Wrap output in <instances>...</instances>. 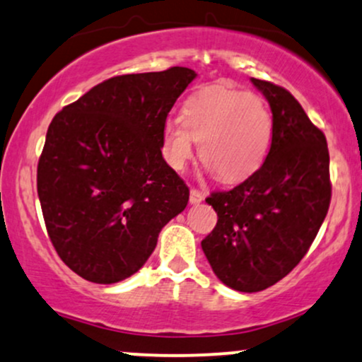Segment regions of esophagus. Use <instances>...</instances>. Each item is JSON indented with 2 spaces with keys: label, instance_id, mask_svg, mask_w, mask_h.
I'll return each instance as SVG.
<instances>
[{
  "label": "esophagus",
  "instance_id": "esophagus-1",
  "mask_svg": "<svg viewBox=\"0 0 362 362\" xmlns=\"http://www.w3.org/2000/svg\"><path fill=\"white\" fill-rule=\"evenodd\" d=\"M203 199H205V193L199 189H191L189 191V203L191 205H198V203H202Z\"/></svg>",
  "mask_w": 362,
  "mask_h": 362
}]
</instances>
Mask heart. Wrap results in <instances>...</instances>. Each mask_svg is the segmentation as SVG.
<instances>
[{
  "mask_svg": "<svg viewBox=\"0 0 362 362\" xmlns=\"http://www.w3.org/2000/svg\"><path fill=\"white\" fill-rule=\"evenodd\" d=\"M273 134V115L261 98L211 84L185 101L181 120L164 125V157L173 169L181 171L198 140L199 159L208 169L223 181H244L264 164Z\"/></svg>",
  "mask_w": 362,
  "mask_h": 362,
  "instance_id": "b5f03b06",
  "label": "heart"
}]
</instances>
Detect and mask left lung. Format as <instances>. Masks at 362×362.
<instances>
[{
	"mask_svg": "<svg viewBox=\"0 0 362 362\" xmlns=\"http://www.w3.org/2000/svg\"><path fill=\"white\" fill-rule=\"evenodd\" d=\"M271 106L274 134L264 164L244 182L206 198L215 228L202 240L223 284L256 293L283 279L303 259L329 211V148L290 91L250 78Z\"/></svg>",
	"mask_w": 362,
	"mask_h": 362,
	"instance_id": "left-lung-1",
	"label": "left lung"
}]
</instances>
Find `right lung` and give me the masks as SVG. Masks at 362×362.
I'll return each mask as SVG.
<instances>
[{
    "label": "right lung",
    "instance_id": "1",
    "mask_svg": "<svg viewBox=\"0 0 362 362\" xmlns=\"http://www.w3.org/2000/svg\"><path fill=\"white\" fill-rule=\"evenodd\" d=\"M197 78L188 67L115 76L54 117L37 191L59 257L81 278L112 284L146 264L189 189L164 160L163 129Z\"/></svg>",
    "mask_w": 362,
    "mask_h": 362
}]
</instances>
